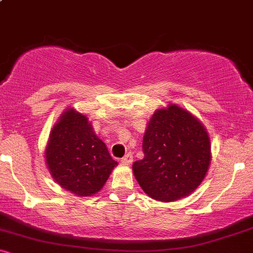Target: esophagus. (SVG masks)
<instances>
[{"label":"esophagus","mask_w":253,"mask_h":253,"mask_svg":"<svg viewBox=\"0 0 253 253\" xmlns=\"http://www.w3.org/2000/svg\"><path fill=\"white\" fill-rule=\"evenodd\" d=\"M132 162H133V156H132V153H130V152L127 153V155L125 156L123 159H121V163L125 164V165L132 164Z\"/></svg>","instance_id":"esophagus-1"}]
</instances>
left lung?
<instances>
[{"label": "left lung", "instance_id": "obj_1", "mask_svg": "<svg viewBox=\"0 0 253 253\" xmlns=\"http://www.w3.org/2000/svg\"><path fill=\"white\" fill-rule=\"evenodd\" d=\"M144 158L133 163L141 189L152 199L171 202L193 193L211 163V141L203 125L187 110L170 104L147 125Z\"/></svg>", "mask_w": 253, "mask_h": 253}]
</instances>
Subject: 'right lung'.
Returning a JSON list of instances; mask_svg holds the SVG:
<instances>
[{
	"label": "right lung",
	"instance_id": "obj_1",
	"mask_svg": "<svg viewBox=\"0 0 253 253\" xmlns=\"http://www.w3.org/2000/svg\"><path fill=\"white\" fill-rule=\"evenodd\" d=\"M45 157L54 181L78 196L101 190L118 165L88 119L74 109L66 110L53 127Z\"/></svg>",
	"mask_w": 253,
	"mask_h": 253
}]
</instances>
